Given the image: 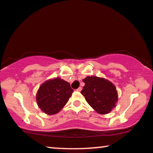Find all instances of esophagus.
Segmentation results:
<instances>
[{"instance_id":"1","label":"esophagus","mask_w":153,"mask_h":153,"mask_svg":"<svg viewBox=\"0 0 153 153\" xmlns=\"http://www.w3.org/2000/svg\"><path fill=\"white\" fill-rule=\"evenodd\" d=\"M81 90H82V88L81 87H79L78 89L76 90V91H78V92H81Z\"/></svg>"}]
</instances>
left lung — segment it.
<instances>
[{"mask_svg":"<svg viewBox=\"0 0 153 153\" xmlns=\"http://www.w3.org/2000/svg\"><path fill=\"white\" fill-rule=\"evenodd\" d=\"M81 93L88 104L97 112L105 114L111 112L118 101V94L113 83L107 79L96 76H87Z\"/></svg>","mask_w":153,"mask_h":153,"instance_id":"obj_1","label":"left lung"}]
</instances>
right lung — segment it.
I'll return each instance as SVG.
<instances>
[{"mask_svg": "<svg viewBox=\"0 0 153 153\" xmlns=\"http://www.w3.org/2000/svg\"><path fill=\"white\" fill-rule=\"evenodd\" d=\"M72 92L68 82L59 77L51 79L39 87L36 96V102L43 112L53 115L58 113L65 106Z\"/></svg>", "mask_w": 153, "mask_h": 153, "instance_id": "add662e5", "label": "right lung"}]
</instances>
